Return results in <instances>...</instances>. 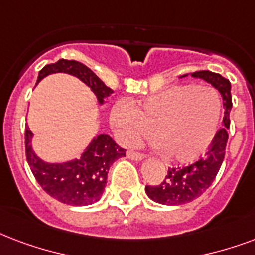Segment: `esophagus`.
<instances>
[{
  "instance_id": "esophagus-1",
  "label": "esophagus",
  "mask_w": 255,
  "mask_h": 255,
  "mask_svg": "<svg viewBox=\"0 0 255 255\" xmlns=\"http://www.w3.org/2000/svg\"><path fill=\"white\" fill-rule=\"evenodd\" d=\"M127 156L129 159H132V160H136V162H140V160L144 159V155H143V153L135 152V151H128Z\"/></svg>"
}]
</instances>
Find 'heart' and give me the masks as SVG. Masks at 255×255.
Segmentation results:
<instances>
[{"mask_svg": "<svg viewBox=\"0 0 255 255\" xmlns=\"http://www.w3.org/2000/svg\"><path fill=\"white\" fill-rule=\"evenodd\" d=\"M221 112V97L211 87L175 85L135 107L118 103L111 112V123L123 144H136L153 129L170 158L191 162L211 144Z\"/></svg>", "mask_w": 255, "mask_h": 255, "instance_id": "heart-1", "label": "heart"}]
</instances>
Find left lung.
I'll use <instances>...</instances> for the list:
<instances>
[{
    "label": "left lung",
    "mask_w": 255,
    "mask_h": 255,
    "mask_svg": "<svg viewBox=\"0 0 255 255\" xmlns=\"http://www.w3.org/2000/svg\"><path fill=\"white\" fill-rule=\"evenodd\" d=\"M183 75L180 77H184ZM192 77H199L210 83L222 95L223 108V128H221L214 136L211 144L203 158L191 163L186 167H172L168 168L166 178L158 186H145V192L148 198L160 205L178 206L199 198L215 179L219 168L225 159V151L229 135L227 129L230 127V111L233 107L231 102V84L219 73L210 71H198L191 73Z\"/></svg>",
    "instance_id": "left-lung-1"
}]
</instances>
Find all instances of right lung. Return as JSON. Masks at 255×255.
<instances>
[{
	"instance_id": "add662e5",
	"label": "right lung",
	"mask_w": 255,
	"mask_h": 255,
	"mask_svg": "<svg viewBox=\"0 0 255 255\" xmlns=\"http://www.w3.org/2000/svg\"><path fill=\"white\" fill-rule=\"evenodd\" d=\"M52 73H68L80 79L96 95L99 104H103L104 99L114 92L88 67L75 60L61 58L57 63L45 65L38 73L37 83ZM32 136L29 127L25 128V151L29 167L42 190L65 205L87 206L99 201L106 187L111 164L126 156V149L116 144L111 136L103 133L93 137L80 159L46 163L32 149Z\"/></svg>"
}]
</instances>
